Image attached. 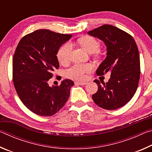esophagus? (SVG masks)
<instances>
[{"instance_id": "34e87169", "label": "esophagus", "mask_w": 152, "mask_h": 152, "mask_svg": "<svg viewBox=\"0 0 152 152\" xmlns=\"http://www.w3.org/2000/svg\"><path fill=\"white\" fill-rule=\"evenodd\" d=\"M75 83L79 84V85L83 86V85H86V84H87V82H76Z\"/></svg>"}]
</instances>
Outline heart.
Segmentation results:
<instances>
[{
    "instance_id": "obj_1",
    "label": "heart",
    "mask_w": 152,
    "mask_h": 152,
    "mask_svg": "<svg viewBox=\"0 0 152 152\" xmlns=\"http://www.w3.org/2000/svg\"><path fill=\"white\" fill-rule=\"evenodd\" d=\"M78 42L82 48L88 53H94L100 48V42L96 38L91 36H85L78 40ZM72 45L67 42L59 49L57 53L58 61L61 64H66L70 60V53ZM92 70V66L90 64H76L66 71V76L72 79L83 80L85 78V74Z\"/></svg>"
}]
</instances>
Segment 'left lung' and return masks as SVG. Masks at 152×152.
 <instances>
[{
  "label": "left lung",
  "instance_id": "left-lung-1",
  "mask_svg": "<svg viewBox=\"0 0 152 152\" xmlns=\"http://www.w3.org/2000/svg\"><path fill=\"white\" fill-rule=\"evenodd\" d=\"M88 34L102 40L107 47V57L100 64L96 74H110L106 83L94 80L98 91L92 94V99L102 109H119L132 99L138 86L140 60L137 44L132 35L110 25H102Z\"/></svg>",
  "mask_w": 152,
  "mask_h": 152
}]
</instances>
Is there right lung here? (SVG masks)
Masks as SVG:
<instances>
[{"label": "right lung", "mask_w": 152, "mask_h": 152, "mask_svg": "<svg viewBox=\"0 0 152 152\" xmlns=\"http://www.w3.org/2000/svg\"><path fill=\"white\" fill-rule=\"evenodd\" d=\"M72 35L39 29L27 34L15 50L12 60V81L20 101L28 109L40 116H52L68 101L71 80L60 86H49L53 71L59 68L58 51Z\"/></svg>", "instance_id": "1"}]
</instances>
